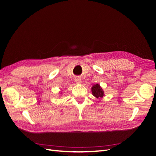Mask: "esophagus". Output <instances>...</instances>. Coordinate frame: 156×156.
Returning a JSON list of instances; mask_svg holds the SVG:
<instances>
[{
    "mask_svg": "<svg viewBox=\"0 0 156 156\" xmlns=\"http://www.w3.org/2000/svg\"><path fill=\"white\" fill-rule=\"evenodd\" d=\"M75 82L77 83H81V79L78 76H76L75 78Z\"/></svg>",
    "mask_w": 156,
    "mask_h": 156,
    "instance_id": "obj_1",
    "label": "esophagus"
}]
</instances>
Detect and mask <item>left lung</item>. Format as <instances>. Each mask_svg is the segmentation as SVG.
Segmentation results:
<instances>
[{"label": "left lung", "instance_id": "obj_1", "mask_svg": "<svg viewBox=\"0 0 156 156\" xmlns=\"http://www.w3.org/2000/svg\"><path fill=\"white\" fill-rule=\"evenodd\" d=\"M91 91L93 95L97 97V98H101L104 95V93H103V91L102 88L100 87V86L98 84H96L93 85V87L91 88Z\"/></svg>", "mask_w": 156, "mask_h": 156}]
</instances>
